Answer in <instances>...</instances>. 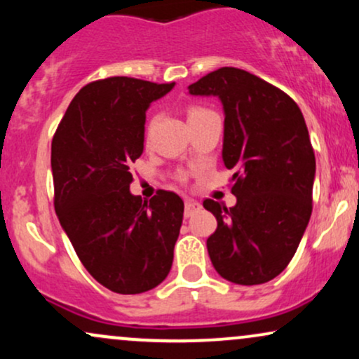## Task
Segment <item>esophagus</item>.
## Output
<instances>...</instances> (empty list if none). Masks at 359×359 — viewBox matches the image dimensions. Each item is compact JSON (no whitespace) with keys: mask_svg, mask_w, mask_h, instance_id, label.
<instances>
[{"mask_svg":"<svg viewBox=\"0 0 359 359\" xmlns=\"http://www.w3.org/2000/svg\"><path fill=\"white\" fill-rule=\"evenodd\" d=\"M201 208H203L201 203H197V201H194V199H187L185 201V217L192 216V214L199 211Z\"/></svg>","mask_w":359,"mask_h":359,"instance_id":"esophagus-1","label":"esophagus"}]
</instances>
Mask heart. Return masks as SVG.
I'll return each instance as SVG.
<instances>
[{
    "instance_id": "heart-1",
    "label": "heart",
    "mask_w": 359,
    "mask_h": 359,
    "mask_svg": "<svg viewBox=\"0 0 359 359\" xmlns=\"http://www.w3.org/2000/svg\"><path fill=\"white\" fill-rule=\"evenodd\" d=\"M199 111H203L201 108H192L191 111H189V116H191V114H194V113H199Z\"/></svg>"
}]
</instances>
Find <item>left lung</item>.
Here are the masks:
<instances>
[{"label": "left lung", "mask_w": 359, "mask_h": 359, "mask_svg": "<svg viewBox=\"0 0 359 359\" xmlns=\"http://www.w3.org/2000/svg\"><path fill=\"white\" fill-rule=\"evenodd\" d=\"M224 108L222 162L233 174L236 205L205 199L217 219L208 251L217 273L259 285L285 270L312 214L316 156L297 102L236 67H221L189 86Z\"/></svg>", "instance_id": "obj_1"}]
</instances>
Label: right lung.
<instances>
[{"mask_svg": "<svg viewBox=\"0 0 359 359\" xmlns=\"http://www.w3.org/2000/svg\"><path fill=\"white\" fill-rule=\"evenodd\" d=\"M175 82L108 77L76 94L52 140L53 205L77 257L101 285L123 295L162 283L174 262L184 203L170 191L130 192L143 154L145 114Z\"/></svg>", "mask_w": 359, "mask_h": 359, "instance_id": "right-lung-1", "label": "right lung"}]
</instances>
